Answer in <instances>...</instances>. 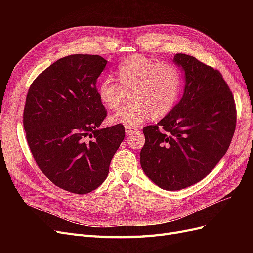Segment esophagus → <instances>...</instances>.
I'll return each mask as SVG.
<instances>
[{
    "instance_id": "obj_1",
    "label": "esophagus",
    "mask_w": 253,
    "mask_h": 253,
    "mask_svg": "<svg viewBox=\"0 0 253 253\" xmlns=\"http://www.w3.org/2000/svg\"><path fill=\"white\" fill-rule=\"evenodd\" d=\"M135 131H136V127L135 126H126V134H131V133H133Z\"/></svg>"
}]
</instances>
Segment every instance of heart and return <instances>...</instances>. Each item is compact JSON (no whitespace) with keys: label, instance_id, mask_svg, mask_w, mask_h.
<instances>
[{"label":"heart","instance_id":"obj_1","mask_svg":"<svg viewBox=\"0 0 253 253\" xmlns=\"http://www.w3.org/2000/svg\"><path fill=\"white\" fill-rule=\"evenodd\" d=\"M118 80L102 79L98 85L101 102L110 110H117L124 102L126 88H133L134 100L115 113L111 120L126 126H137L154 113L165 116L178 100L181 89V73L178 66L163 61L132 55L117 67Z\"/></svg>","mask_w":253,"mask_h":253}]
</instances>
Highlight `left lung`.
I'll return each instance as SVG.
<instances>
[{"instance_id": "1", "label": "left lung", "mask_w": 253, "mask_h": 253, "mask_svg": "<svg viewBox=\"0 0 253 253\" xmlns=\"http://www.w3.org/2000/svg\"><path fill=\"white\" fill-rule=\"evenodd\" d=\"M174 62L185 71V91L165 118L143 127L140 151L144 174L168 191L205 178L226 154L236 126L234 97L223 75L185 53H176Z\"/></svg>"}]
</instances>
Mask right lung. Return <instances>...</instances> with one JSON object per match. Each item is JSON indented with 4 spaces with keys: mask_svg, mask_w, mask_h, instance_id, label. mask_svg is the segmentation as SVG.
Returning a JSON list of instances; mask_svg holds the SVG:
<instances>
[{
    "mask_svg": "<svg viewBox=\"0 0 253 253\" xmlns=\"http://www.w3.org/2000/svg\"><path fill=\"white\" fill-rule=\"evenodd\" d=\"M106 61L98 55L59 59L34 80L26 96L23 126L42 173L76 194L97 189L125 138L121 124L99 128L106 110L96 82Z\"/></svg>",
    "mask_w": 253,
    "mask_h": 253,
    "instance_id": "obj_1",
    "label": "right lung"
}]
</instances>
